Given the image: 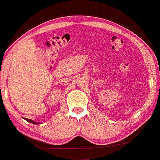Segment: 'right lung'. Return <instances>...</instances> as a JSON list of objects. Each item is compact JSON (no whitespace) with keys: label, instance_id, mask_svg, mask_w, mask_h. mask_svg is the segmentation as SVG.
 Listing matches in <instances>:
<instances>
[{"label":"right lung","instance_id":"1","mask_svg":"<svg viewBox=\"0 0 160 160\" xmlns=\"http://www.w3.org/2000/svg\"><path fill=\"white\" fill-rule=\"evenodd\" d=\"M25 119H26V120H27V121H28V122H32V123H33V124H38V123H36V122H34V121H31V119H28V118H25Z\"/></svg>","mask_w":160,"mask_h":160}]
</instances>
